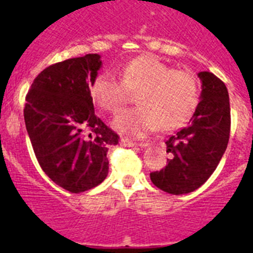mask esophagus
Segmentation results:
<instances>
[{
    "instance_id": "esophagus-1",
    "label": "esophagus",
    "mask_w": 253,
    "mask_h": 253,
    "mask_svg": "<svg viewBox=\"0 0 253 253\" xmlns=\"http://www.w3.org/2000/svg\"><path fill=\"white\" fill-rule=\"evenodd\" d=\"M122 144L125 147H135V146H139V147H147L148 146V143H134L129 139H125L123 138L122 139Z\"/></svg>"
}]
</instances>
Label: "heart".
<instances>
[{
    "instance_id": "obj_1",
    "label": "heart",
    "mask_w": 253,
    "mask_h": 253,
    "mask_svg": "<svg viewBox=\"0 0 253 253\" xmlns=\"http://www.w3.org/2000/svg\"><path fill=\"white\" fill-rule=\"evenodd\" d=\"M120 78L100 73L90 84V95L101 109L118 113L134 92L139 106L116 116L114 126L122 133L142 137L154 130L178 128L193 115L199 102L195 76L177 71L153 55H140L120 69Z\"/></svg>"
}]
</instances>
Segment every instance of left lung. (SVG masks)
<instances>
[{
    "label": "left lung",
    "instance_id": "left-lung-1",
    "mask_svg": "<svg viewBox=\"0 0 253 253\" xmlns=\"http://www.w3.org/2000/svg\"><path fill=\"white\" fill-rule=\"evenodd\" d=\"M200 102L186 128L166 140L171 160L161 171L151 172L158 189L181 195L199 189L211 176L227 149L231 131V106L224 82L210 72L198 73Z\"/></svg>",
    "mask_w": 253,
    "mask_h": 253
}]
</instances>
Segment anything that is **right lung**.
Returning <instances> with one entry per match:
<instances>
[{
  "label": "right lung",
  "mask_w": 253,
  "mask_h": 253,
  "mask_svg": "<svg viewBox=\"0 0 253 253\" xmlns=\"http://www.w3.org/2000/svg\"><path fill=\"white\" fill-rule=\"evenodd\" d=\"M99 54L71 58L38 75L26 95V130L37 160L58 186L78 194L106 178L109 147L119 135L95 114L90 84Z\"/></svg>",
  "instance_id": "add662e5"
}]
</instances>
